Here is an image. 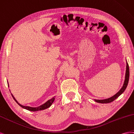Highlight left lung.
I'll return each instance as SVG.
<instances>
[{
  "label": "left lung",
  "instance_id": "1",
  "mask_svg": "<svg viewBox=\"0 0 134 134\" xmlns=\"http://www.w3.org/2000/svg\"><path fill=\"white\" fill-rule=\"evenodd\" d=\"M126 75H125V82L124 83V85L122 86L121 90L118 91V92L114 96L112 97L111 98H109L108 99H103V100H95V102H97L98 103H109L114 101L116 99H117L118 97L120 96V95H121L122 93H124V91L125 90V89H126L127 84L129 82V76H130V72H129V64L127 62L126 63Z\"/></svg>",
  "mask_w": 134,
  "mask_h": 134
}]
</instances>
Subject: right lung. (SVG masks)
Returning <instances> with one entry per match:
<instances>
[{"instance_id":"obj_1","label":"right lung","mask_w":134,"mask_h":134,"mask_svg":"<svg viewBox=\"0 0 134 134\" xmlns=\"http://www.w3.org/2000/svg\"><path fill=\"white\" fill-rule=\"evenodd\" d=\"M12 96L13 98L14 99V100L15 101H16V103H17V104H18L19 105H20V106H21L22 108H24V109H26L28 110H30V111H33V112L38 111V110H44V109H47V108H49V107H50V106L52 104V103H53V102H54V99H55V98H54H54H52L51 99H50V100H48L47 102L45 103L44 104L41 105H40V106H39V107H31L24 106V105H21V104H20V103H19L17 101V100H16V99L14 98V97H13V95L12 94Z\"/></svg>"}]
</instances>
